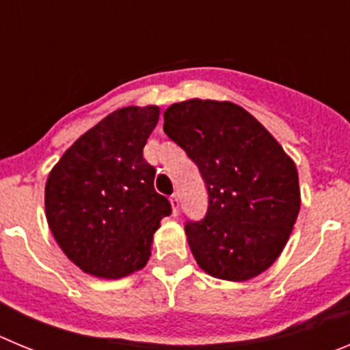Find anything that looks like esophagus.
<instances>
[{"mask_svg":"<svg viewBox=\"0 0 350 350\" xmlns=\"http://www.w3.org/2000/svg\"><path fill=\"white\" fill-rule=\"evenodd\" d=\"M170 203H172L173 213H177L178 212V206H180V202H178L177 194H172V196H170Z\"/></svg>","mask_w":350,"mask_h":350,"instance_id":"34e87169","label":"esophagus"}]
</instances>
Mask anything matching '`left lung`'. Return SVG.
<instances>
[{
	"label": "left lung",
	"mask_w": 350,
	"mask_h": 350,
	"mask_svg": "<svg viewBox=\"0 0 350 350\" xmlns=\"http://www.w3.org/2000/svg\"><path fill=\"white\" fill-rule=\"evenodd\" d=\"M163 129L198 166L208 193L205 217L184 226L198 265L234 282L271 267L299 212L298 172L279 142L230 101L172 105Z\"/></svg>",
	"instance_id": "obj_1"
}]
</instances>
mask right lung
<instances>
[{
    "mask_svg": "<svg viewBox=\"0 0 350 350\" xmlns=\"http://www.w3.org/2000/svg\"><path fill=\"white\" fill-rule=\"evenodd\" d=\"M157 119V107L119 108L71 145L49 175L51 231L85 273L120 279L142 270L159 221L172 213L144 157Z\"/></svg>",
    "mask_w": 350,
    "mask_h": 350,
    "instance_id": "add662e5",
    "label": "right lung"
}]
</instances>
